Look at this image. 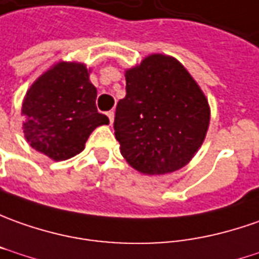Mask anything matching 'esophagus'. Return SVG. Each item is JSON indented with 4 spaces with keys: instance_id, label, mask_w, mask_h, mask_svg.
I'll list each match as a JSON object with an SVG mask.
<instances>
[{
    "instance_id": "34e87169",
    "label": "esophagus",
    "mask_w": 259,
    "mask_h": 259,
    "mask_svg": "<svg viewBox=\"0 0 259 259\" xmlns=\"http://www.w3.org/2000/svg\"><path fill=\"white\" fill-rule=\"evenodd\" d=\"M107 117L109 118V124H112L114 122V111H108L107 112Z\"/></svg>"
}]
</instances>
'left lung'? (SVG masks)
<instances>
[{"label": "left lung", "mask_w": 259, "mask_h": 259, "mask_svg": "<svg viewBox=\"0 0 259 259\" xmlns=\"http://www.w3.org/2000/svg\"><path fill=\"white\" fill-rule=\"evenodd\" d=\"M114 130L126 162L147 175L174 172L202 145L209 105L180 61L152 54L125 71Z\"/></svg>", "instance_id": "1"}]
</instances>
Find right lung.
<instances>
[{
    "mask_svg": "<svg viewBox=\"0 0 259 259\" xmlns=\"http://www.w3.org/2000/svg\"><path fill=\"white\" fill-rule=\"evenodd\" d=\"M97 88L81 62L55 64L31 85L22 102V124L28 144L54 161H64L84 150L90 134L109 119L100 114Z\"/></svg>",
    "mask_w": 259,
    "mask_h": 259,
    "instance_id": "add662e5",
    "label": "right lung"
}]
</instances>
